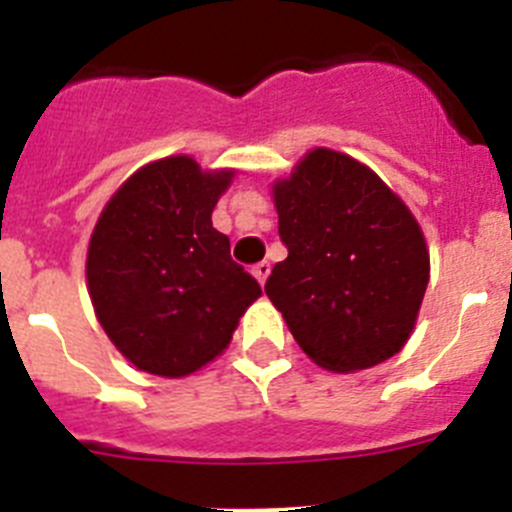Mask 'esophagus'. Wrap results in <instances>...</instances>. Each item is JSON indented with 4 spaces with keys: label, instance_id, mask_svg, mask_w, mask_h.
Returning <instances> with one entry per match:
<instances>
[{
    "label": "esophagus",
    "instance_id": "obj_1",
    "mask_svg": "<svg viewBox=\"0 0 512 512\" xmlns=\"http://www.w3.org/2000/svg\"><path fill=\"white\" fill-rule=\"evenodd\" d=\"M253 277L259 279V284L261 287H264L266 284V279H269V271H271V266H269V261H261V264H256L253 266Z\"/></svg>",
    "mask_w": 512,
    "mask_h": 512
}]
</instances>
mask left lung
Returning a JSON list of instances; mask_svg holds the SVG:
<instances>
[{"label":"left lung","mask_w":512,"mask_h":512,"mask_svg":"<svg viewBox=\"0 0 512 512\" xmlns=\"http://www.w3.org/2000/svg\"><path fill=\"white\" fill-rule=\"evenodd\" d=\"M287 259L266 279L300 348L330 372L395 356L428 287V248L405 202L346 153L315 148L274 184Z\"/></svg>","instance_id":"1"}]
</instances>
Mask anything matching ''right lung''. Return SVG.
<instances>
[{
	"instance_id": "1",
	"label": "right lung",
	"mask_w": 512,
	"mask_h": 512,
	"mask_svg": "<svg viewBox=\"0 0 512 512\" xmlns=\"http://www.w3.org/2000/svg\"><path fill=\"white\" fill-rule=\"evenodd\" d=\"M233 171L169 156L135 171L97 220L87 253L94 312L117 351L158 377L223 354L259 282L230 259L212 210Z\"/></svg>"
}]
</instances>
